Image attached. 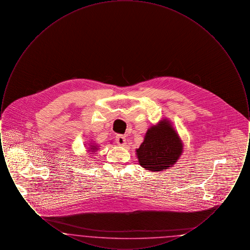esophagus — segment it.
Returning <instances> with one entry per match:
<instances>
[{
    "mask_svg": "<svg viewBox=\"0 0 250 250\" xmlns=\"http://www.w3.org/2000/svg\"><path fill=\"white\" fill-rule=\"evenodd\" d=\"M116 143L120 146H125L126 144V138L123 135H118L116 137Z\"/></svg>",
    "mask_w": 250,
    "mask_h": 250,
    "instance_id": "1",
    "label": "esophagus"
}]
</instances>
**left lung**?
I'll list each match as a JSON object with an SVG mask.
<instances>
[{
	"label": "left lung",
	"instance_id": "obj_1",
	"mask_svg": "<svg viewBox=\"0 0 250 250\" xmlns=\"http://www.w3.org/2000/svg\"><path fill=\"white\" fill-rule=\"evenodd\" d=\"M184 151V143L169 120L164 118L146 132L136 155L144 169L157 172L174 166Z\"/></svg>",
	"mask_w": 250,
	"mask_h": 250
}]
</instances>
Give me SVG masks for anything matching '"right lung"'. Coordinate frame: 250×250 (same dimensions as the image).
<instances>
[{
  "label": "right lung",
  "mask_w": 250,
  "mask_h": 250,
  "mask_svg": "<svg viewBox=\"0 0 250 250\" xmlns=\"http://www.w3.org/2000/svg\"><path fill=\"white\" fill-rule=\"evenodd\" d=\"M87 144H88V146H87L86 149H87L89 155H94V154L96 153V151L99 149V146L95 142H93V141L90 143H87Z\"/></svg>",
  "instance_id": "1"
}]
</instances>
